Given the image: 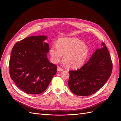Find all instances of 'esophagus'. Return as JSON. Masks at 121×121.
<instances>
[{"label": "esophagus", "mask_w": 121, "mask_h": 121, "mask_svg": "<svg viewBox=\"0 0 121 121\" xmlns=\"http://www.w3.org/2000/svg\"><path fill=\"white\" fill-rule=\"evenodd\" d=\"M57 71H58V72H61V71H63V69L60 68V67H58V68H57Z\"/></svg>", "instance_id": "1"}]
</instances>
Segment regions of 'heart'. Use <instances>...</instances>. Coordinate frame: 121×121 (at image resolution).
Listing matches in <instances>:
<instances>
[{"mask_svg":"<svg viewBox=\"0 0 121 121\" xmlns=\"http://www.w3.org/2000/svg\"><path fill=\"white\" fill-rule=\"evenodd\" d=\"M50 59L53 63L59 62L62 57L70 68L78 69L84 65L90 54L87 44L77 38L67 37L59 39L57 45H53L49 51Z\"/></svg>","mask_w":121,"mask_h":121,"instance_id":"obj_1","label":"heart"}]
</instances>
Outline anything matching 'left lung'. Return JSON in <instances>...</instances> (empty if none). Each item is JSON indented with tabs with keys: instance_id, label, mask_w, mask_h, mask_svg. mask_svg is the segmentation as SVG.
Segmentation results:
<instances>
[{
	"instance_id": "1",
	"label": "left lung",
	"mask_w": 121,
	"mask_h": 121,
	"mask_svg": "<svg viewBox=\"0 0 121 121\" xmlns=\"http://www.w3.org/2000/svg\"><path fill=\"white\" fill-rule=\"evenodd\" d=\"M86 64L77 71H69V89L79 96L96 93L110 77L112 64L108 50L104 43Z\"/></svg>"
}]
</instances>
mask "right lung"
I'll list each match as a JSON object with an SVG mask.
<instances>
[{"label":"right lung","instance_id":"obj_1","mask_svg":"<svg viewBox=\"0 0 121 121\" xmlns=\"http://www.w3.org/2000/svg\"><path fill=\"white\" fill-rule=\"evenodd\" d=\"M45 36L28 37L12 48L9 61L10 75L16 85L28 94H39L46 90L57 72L47 53Z\"/></svg>","mask_w":121,"mask_h":121}]
</instances>
